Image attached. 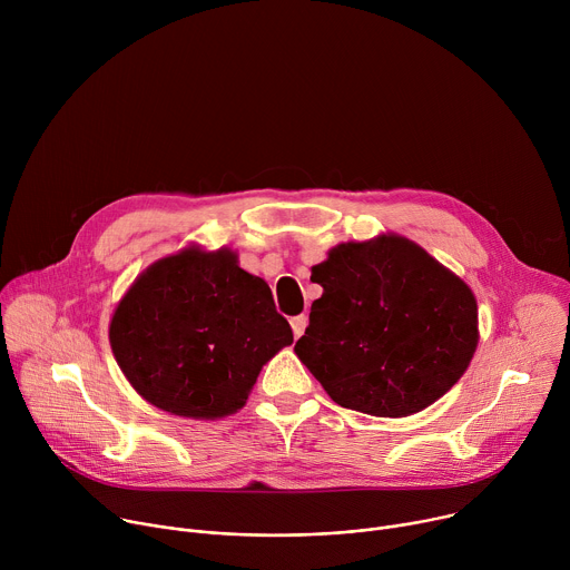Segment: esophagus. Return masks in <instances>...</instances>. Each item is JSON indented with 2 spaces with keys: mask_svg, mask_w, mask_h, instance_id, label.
Segmentation results:
<instances>
[{
  "mask_svg": "<svg viewBox=\"0 0 570 570\" xmlns=\"http://www.w3.org/2000/svg\"><path fill=\"white\" fill-rule=\"evenodd\" d=\"M306 324H308V317H306L304 313H302V315H295V317L291 320V327H293V336H295V338H299V336L304 334Z\"/></svg>",
  "mask_w": 570,
  "mask_h": 570,
  "instance_id": "34e87169",
  "label": "esophagus"
}]
</instances>
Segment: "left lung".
<instances>
[{
	"label": "left lung",
	"instance_id": "8db88e82",
	"mask_svg": "<svg viewBox=\"0 0 570 570\" xmlns=\"http://www.w3.org/2000/svg\"><path fill=\"white\" fill-rule=\"evenodd\" d=\"M311 282L322 297L295 354L343 409L405 417L464 374L478 345L475 297L417 243H341Z\"/></svg>",
	"mask_w": 570,
	"mask_h": 570
}]
</instances>
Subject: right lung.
Instances as JSON below:
<instances>
[{
  "instance_id": "1",
  "label": "right lung",
  "mask_w": 570,
  "mask_h": 570,
  "mask_svg": "<svg viewBox=\"0 0 570 570\" xmlns=\"http://www.w3.org/2000/svg\"><path fill=\"white\" fill-rule=\"evenodd\" d=\"M293 343L262 277L229 250L187 248L137 277L110 322L115 358L157 409L216 420L246 403L262 367Z\"/></svg>"
}]
</instances>
